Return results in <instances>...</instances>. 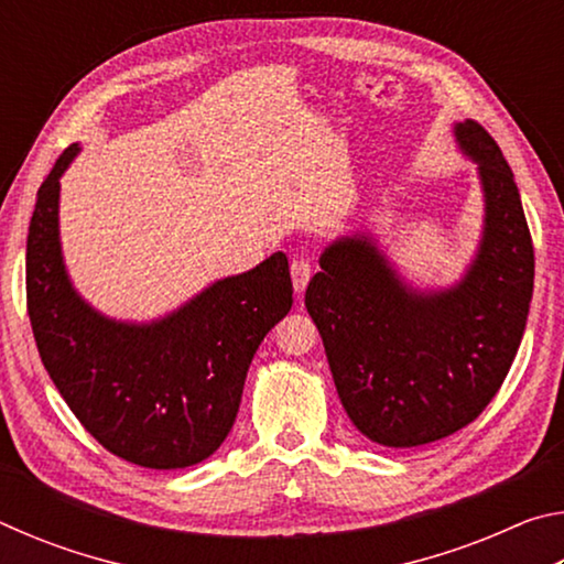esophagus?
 I'll return each mask as SVG.
<instances>
[{
  "instance_id": "34e87169",
  "label": "esophagus",
  "mask_w": 564,
  "mask_h": 564,
  "mask_svg": "<svg viewBox=\"0 0 564 564\" xmlns=\"http://www.w3.org/2000/svg\"><path fill=\"white\" fill-rule=\"evenodd\" d=\"M311 275H313V263L308 259H303V256H301V259H293L291 279H293L295 291L303 293L305 285H308V281H311Z\"/></svg>"
}]
</instances>
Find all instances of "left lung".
<instances>
[{
	"label": "left lung",
	"mask_w": 564,
	"mask_h": 564,
	"mask_svg": "<svg viewBox=\"0 0 564 564\" xmlns=\"http://www.w3.org/2000/svg\"><path fill=\"white\" fill-rule=\"evenodd\" d=\"M455 137L485 191L482 243L465 279L417 293L352 236L323 251L305 291L343 408L386 447L435 443L473 423L498 395L528 323L534 251L518 184L480 123H457Z\"/></svg>",
	"instance_id": "left-lung-1"
}]
</instances>
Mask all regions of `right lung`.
<instances>
[{
    "label": "right lung",
    "instance_id": "right-lung-1",
    "mask_svg": "<svg viewBox=\"0 0 564 564\" xmlns=\"http://www.w3.org/2000/svg\"><path fill=\"white\" fill-rule=\"evenodd\" d=\"M64 149L36 194L26 236V311L46 373L94 441L127 463L174 470L231 431L253 352L291 311L285 253L214 283L149 326L99 316L74 293L59 248Z\"/></svg>",
    "mask_w": 564,
    "mask_h": 564
}]
</instances>
